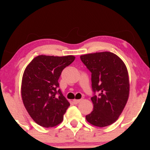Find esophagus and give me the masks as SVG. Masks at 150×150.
Wrapping results in <instances>:
<instances>
[{"mask_svg": "<svg viewBox=\"0 0 150 150\" xmlns=\"http://www.w3.org/2000/svg\"><path fill=\"white\" fill-rule=\"evenodd\" d=\"M81 102V99H74V100H73V102L75 104H78L79 102Z\"/></svg>", "mask_w": 150, "mask_h": 150, "instance_id": "esophagus-1", "label": "esophagus"}]
</instances>
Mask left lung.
<instances>
[{
    "label": "left lung",
    "instance_id": "obj_1",
    "mask_svg": "<svg viewBox=\"0 0 150 150\" xmlns=\"http://www.w3.org/2000/svg\"><path fill=\"white\" fill-rule=\"evenodd\" d=\"M91 72V101L93 110L86 116L93 125L105 127L115 122L123 110L129 95V81L123 62L111 52L81 56Z\"/></svg>",
    "mask_w": 150,
    "mask_h": 150
}]
</instances>
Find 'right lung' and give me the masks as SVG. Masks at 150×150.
<instances>
[{"label": "right lung", "instance_id": "1", "mask_svg": "<svg viewBox=\"0 0 150 150\" xmlns=\"http://www.w3.org/2000/svg\"><path fill=\"white\" fill-rule=\"evenodd\" d=\"M74 60L73 56L40 55L25 69L22 82V100L30 117L40 126L54 127L63 120L70 104L59 89L58 80L63 69Z\"/></svg>", "mask_w": 150, "mask_h": 150}]
</instances>
